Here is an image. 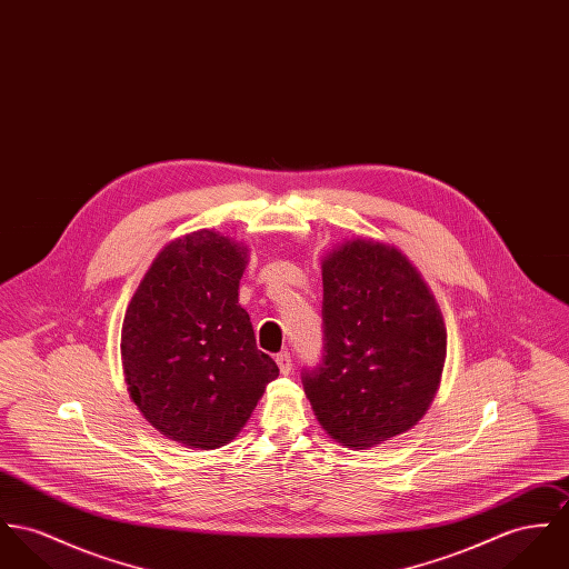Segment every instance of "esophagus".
Instances as JSON below:
<instances>
[{
	"instance_id": "34e87169",
	"label": "esophagus",
	"mask_w": 569,
	"mask_h": 569,
	"mask_svg": "<svg viewBox=\"0 0 569 569\" xmlns=\"http://www.w3.org/2000/svg\"><path fill=\"white\" fill-rule=\"evenodd\" d=\"M274 361H277V366H279V372H281V375H290V372H292V357H290V352H288V350L279 352V355L274 357Z\"/></svg>"
}]
</instances>
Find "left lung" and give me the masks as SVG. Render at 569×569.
<instances>
[{"label":"left lung","instance_id":"8db88e82","mask_svg":"<svg viewBox=\"0 0 569 569\" xmlns=\"http://www.w3.org/2000/svg\"><path fill=\"white\" fill-rule=\"evenodd\" d=\"M322 288V361L303 372V388L320 427L366 450L431 407L446 361L443 316L407 256L375 240L331 251Z\"/></svg>","mask_w":569,"mask_h":569}]
</instances>
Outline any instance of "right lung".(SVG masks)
Returning a JSON list of instances; mask_svg holds the SVG:
<instances>
[{"label": "right lung", "mask_w": 569, "mask_h": 569, "mask_svg": "<svg viewBox=\"0 0 569 569\" xmlns=\"http://www.w3.org/2000/svg\"><path fill=\"white\" fill-rule=\"evenodd\" d=\"M247 251L214 229L177 238L126 311L121 359L131 400L153 429L188 448L229 443L279 375L238 303Z\"/></svg>", "instance_id": "1"}]
</instances>
